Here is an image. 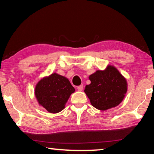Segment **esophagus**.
Masks as SVG:
<instances>
[{
  "instance_id": "esophagus-1",
  "label": "esophagus",
  "mask_w": 154,
  "mask_h": 154,
  "mask_svg": "<svg viewBox=\"0 0 154 154\" xmlns=\"http://www.w3.org/2000/svg\"><path fill=\"white\" fill-rule=\"evenodd\" d=\"M83 89V85H79V86L77 87V90L79 91H82Z\"/></svg>"
}]
</instances>
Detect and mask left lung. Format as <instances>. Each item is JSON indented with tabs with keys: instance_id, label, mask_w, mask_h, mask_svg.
<instances>
[{
	"instance_id": "left-lung-1",
	"label": "left lung",
	"mask_w": 154,
	"mask_h": 154,
	"mask_svg": "<svg viewBox=\"0 0 154 154\" xmlns=\"http://www.w3.org/2000/svg\"><path fill=\"white\" fill-rule=\"evenodd\" d=\"M91 81L84 90L93 106L105 111L118 106L127 92V82L116 68L109 66L89 77Z\"/></svg>"
}]
</instances>
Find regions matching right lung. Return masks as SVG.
Returning a JSON list of instances; mask_svg holds the SVG:
<instances>
[{
  "mask_svg": "<svg viewBox=\"0 0 154 154\" xmlns=\"http://www.w3.org/2000/svg\"><path fill=\"white\" fill-rule=\"evenodd\" d=\"M75 90L69 79L53 73L38 82L35 92L40 105L49 113H56L63 110L68 99Z\"/></svg>",
  "mask_w": 154,
  "mask_h": 154,
  "instance_id": "right-lung-1",
  "label": "right lung"
}]
</instances>
